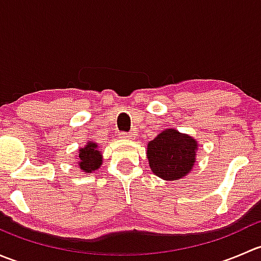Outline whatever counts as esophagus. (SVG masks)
<instances>
[{
    "instance_id": "obj_1",
    "label": "esophagus",
    "mask_w": 261,
    "mask_h": 261,
    "mask_svg": "<svg viewBox=\"0 0 261 261\" xmlns=\"http://www.w3.org/2000/svg\"><path fill=\"white\" fill-rule=\"evenodd\" d=\"M120 138H122V139H131V138H133V134H131V133H121L120 134Z\"/></svg>"
}]
</instances>
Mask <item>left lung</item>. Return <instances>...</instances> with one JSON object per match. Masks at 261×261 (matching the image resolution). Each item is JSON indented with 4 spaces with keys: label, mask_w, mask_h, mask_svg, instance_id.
<instances>
[{
    "label": "left lung",
    "mask_w": 261,
    "mask_h": 261,
    "mask_svg": "<svg viewBox=\"0 0 261 261\" xmlns=\"http://www.w3.org/2000/svg\"><path fill=\"white\" fill-rule=\"evenodd\" d=\"M197 143L191 136L168 128L147 144V159L152 173L165 180L183 178L196 160Z\"/></svg>",
    "instance_id": "1"
}]
</instances>
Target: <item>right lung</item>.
<instances>
[{
  "instance_id": "right-lung-1",
  "label": "right lung",
  "mask_w": 261,
  "mask_h": 261,
  "mask_svg": "<svg viewBox=\"0 0 261 261\" xmlns=\"http://www.w3.org/2000/svg\"><path fill=\"white\" fill-rule=\"evenodd\" d=\"M80 167L83 172L91 173L98 169L102 164L101 152L97 150V145L94 143H88V145L80 150Z\"/></svg>"
}]
</instances>
